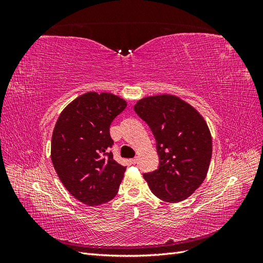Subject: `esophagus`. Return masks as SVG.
I'll use <instances>...</instances> for the list:
<instances>
[{
	"instance_id": "esophagus-1",
	"label": "esophagus",
	"mask_w": 263,
	"mask_h": 263,
	"mask_svg": "<svg viewBox=\"0 0 263 263\" xmlns=\"http://www.w3.org/2000/svg\"><path fill=\"white\" fill-rule=\"evenodd\" d=\"M130 162L133 163V164H136L137 162H138V158L137 157H135V158H133L132 160H130Z\"/></svg>"
}]
</instances>
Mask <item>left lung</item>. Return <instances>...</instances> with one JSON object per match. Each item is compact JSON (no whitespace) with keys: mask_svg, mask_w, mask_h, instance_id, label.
<instances>
[{"mask_svg":"<svg viewBox=\"0 0 263 263\" xmlns=\"http://www.w3.org/2000/svg\"><path fill=\"white\" fill-rule=\"evenodd\" d=\"M157 141L158 169L144 173L157 197L177 203L200 187L212 158V137L208 124L197 110L173 95H156L134 107Z\"/></svg>","mask_w":263,"mask_h":263,"instance_id":"obj_1","label":"left lung"}]
</instances>
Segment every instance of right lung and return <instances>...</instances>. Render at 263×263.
Instances as JSON below:
<instances>
[{"label": "right lung", "instance_id": "obj_1", "mask_svg": "<svg viewBox=\"0 0 263 263\" xmlns=\"http://www.w3.org/2000/svg\"><path fill=\"white\" fill-rule=\"evenodd\" d=\"M127 106L112 93L87 92L62 110L51 138V161L77 200L101 205L118 192L126 166L117 163L109 126Z\"/></svg>", "mask_w": 263, "mask_h": 263}]
</instances>
